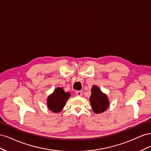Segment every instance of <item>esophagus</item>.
Segmentation results:
<instances>
[{
    "label": "esophagus",
    "mask_w": 151,
    "mask_h": 151,
    "mask_svg": "<svg viewBox=\"0 0 151 151\" xmlns=\"http://www.w3.org/2000/svg\"><path fill=\"white\" fill-rule=\"evenodd\" d=\"M76 94L77 96H81L83 95V92L81 91H77L76 92Z\"/></svg>",
    "instance_id": "esophagus-1"
}]
</instances>
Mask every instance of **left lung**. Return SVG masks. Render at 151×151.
<instances>
[{"mask_svg": "<svg viewBox=\"0 0 151 151\" xmlns=\"http://www.w3.org/2000/svg\"><path fill=\"white\" fill-rule=\"evenodd\" d=\"M89 101L95 113H101L106 111L109 104L107 95L102 93L96 86H94L91 89V96Z\"/></svg>", "mask_w": 151, "mask_h": 151, "instance_id": "8db88e82", "label": "left lung"}]
</instances>
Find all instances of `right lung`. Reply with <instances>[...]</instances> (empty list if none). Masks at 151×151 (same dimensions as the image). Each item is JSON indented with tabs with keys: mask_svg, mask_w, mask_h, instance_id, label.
<instances>
[{
	"mask_svg": "<svg viewBox=\"0 0 151 151\" xmlns=\"http://www.w3.org/2000/svg\"><path fill=\"white\" fill-rule=\"evenodd\" d=\"M70 97L69 92L65 93L62 88H57L47 98V106L50 111L58 113L62 110L67 99Z\"/></svg>",
	"mask_w": 151,
	"mask_h": 151,
	"instance_id": "add662e5",
	"label": "right lung"
}]
</instances>
